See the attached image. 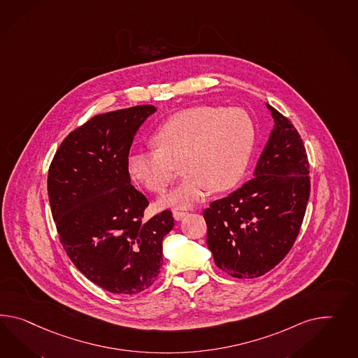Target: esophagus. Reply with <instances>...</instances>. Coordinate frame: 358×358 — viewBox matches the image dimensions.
<instances>
[{
    "instance_id": "obj_1",
    "label": "esophagus",
    "mask_w": 358,
    "mask_h": 358,
    "mask_svg": "<svg viewBox=\"0 0 358 358\" xmlns=\"http://www.w3.org/2000/svg\"><path fill=\"white\" fill-rule=\"evenodd\" d=\"M187 215V213H185V211H173V217L176 220H181L182 217H185Z\"/></svg>"
}]
</instances>
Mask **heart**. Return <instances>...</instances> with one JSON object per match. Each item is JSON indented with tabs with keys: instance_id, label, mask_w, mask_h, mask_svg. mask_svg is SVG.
Here are the masks:
<instances>
[{
	"instance_id": "heart-1",
	"label": "heart",
	"mask_w": 358,
	"mask_h": 358,
	"mask_svg": "<svg viewBox=\"0 0 358 358\" xmlns=\"http://www.w3.org/2000/svg\"><path fill=\"white\" fill-rule=\"evenodd\" d=\"M151 142L156 150L129 155V176L151 193H164L181 164L184 180L157 204L185 208L211 189L227 192L241 181L254 151L255 125L241 108L193 106L169 117Z\"/></svg>"
}]
</instances>
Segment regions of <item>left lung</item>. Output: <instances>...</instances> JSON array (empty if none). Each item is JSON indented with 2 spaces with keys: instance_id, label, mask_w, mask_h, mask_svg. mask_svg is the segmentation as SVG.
I'll return each mask as SVG.
<instances>
[{
  "instance_id": "1",
  "label": "left lung",
  "mask_w": 358,
  "mask_h": 358,
  "mask_svg": "<svg viewBox=\"0 0 358 358\" xmlns=\"http://www.w3.org/2000/svg\"><path fill=\"white\" fill-rule=\"evenodd\" d=\"M267 108L275 127L254 177L203 211L213 261L237 279L259 278L287 257L309 201V159L303 142L287 117Z\"/></svg>"
}]
</instances>
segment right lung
I'll list each match as a JSON object with an SVG mask.
<instances>
[{
	"label": "right lung",
	"instance_id": "obj_1",
	"mask_svg": "<svg viewBox=\"0 0 358 358\" xmlns=\"http://www.w3.org/2000/svg\"><path fill=\"white\" fill-rule=\"evenodd\" d=\"M156 112L136 106L101 113L73 130L48 171L59 242L88 280L118 294L148 289L163 266L169 210L145 222L148 199L130 184L127 157L136 130Z\"/></svg>",
	"mask_w": 358,
	"mask_h": 358
}]
</instances>
